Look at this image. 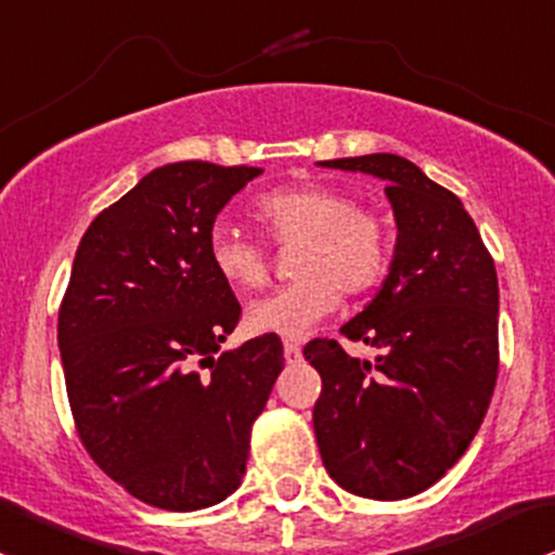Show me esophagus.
<instances>
[{"instance_id":"esophagus-1","label":"esophagus","mask_w":555,"mask_h":555,"mask_svg":"<svg viewBox=\"0 0 555 555\" xmlns=\"http://www.w3.org/2000/svg\"><path fill=\"white\" fill-rule=\"evenodd\" d=\"M300 359H302L300 346H297V343H293V340L284 343V361H287V364H300Z\"/></svg>"}]
</instances>
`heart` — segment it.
Here are the masks:
<instances>
[{"mask_svg":"<svg viewBox=\"0 0 555 555\" xmlns=\"http://www.w3.org/2000/svg\"><path fill=\"white\" fill-rule=\"evenodd\" d=\"M255 215L279 244H300L293 266L300 279L249 302L253 332L300 340L335 311L343 293L366 295L388 276L393 229L385 215L359 207L346 191L322 183L289 185L260 196ZM207 253L231 287L247 293L268 282L266 247L225 220L209 229Z\"/></svg>","mask_w":555,"mask_h":555,"instance_id":"b5f03b06","label":"heart"}]
</instances>
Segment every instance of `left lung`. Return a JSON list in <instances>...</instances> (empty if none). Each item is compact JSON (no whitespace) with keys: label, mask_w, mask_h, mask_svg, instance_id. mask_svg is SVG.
Wrapping results in <instances>:
<instances>
[{"label":"left lung","mask_w":555,"mask_h":555,"mask_svg":"<svg viewBox=\"0 0 555 555\" xmlns=\"http://www.w3.org/2000/svg\"><path fill=\"white\" fill-rule=\"evenodd\" d=\"M385 180L396 220L385 282L340 332L375 346L353 359L313 340L322 375L313 430L326 474L370 500L420 494L457 463L498 380V271L463 202L396 154L319 162Z\"/></svg>","instance_id":"8db88e82"}]
</instances>
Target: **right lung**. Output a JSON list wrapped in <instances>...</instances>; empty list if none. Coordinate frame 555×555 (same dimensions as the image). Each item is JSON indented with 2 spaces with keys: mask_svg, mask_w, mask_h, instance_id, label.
Instances as JSON below:
<instances>
[{
  "mask_svg": "<svg viewBox=\"0 0 555 555\" xmlns=\"http://www.w3.org/2000/svg\"><path fill=\"white\" fill-rule=\"evenodd\" d=\"M258 167L175 162L103 209L77 247L57 348L81 444L132 498L199 511L242 483L282 340L221 351L242 317L209 262L220 209Z\"/></svg>",
  "mask_w": 555,
  "mask_h": 555,
  "instance_id": "add662e5",
  "label": "right lung"
}]
</instances>
